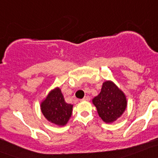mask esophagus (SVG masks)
<instances>
[{
    "label": "esophagus",
    "mask_w": 158,
    "mask_h": 158,
    "mask_svg": "<svg viewBox=\"0 0 158 158\" xmlns=\"http://www.w3.org/2000/svg\"><path fill=\"white\" fill-rule=\"evenodd\" d=\"M83 100H90V97L89 96H86L83 98Z\"/></svg>",
    "instance_id": "34e87169"
}]
</instances>
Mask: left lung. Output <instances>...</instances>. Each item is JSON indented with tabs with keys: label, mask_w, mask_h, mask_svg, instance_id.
Returning a JSON list of instances; mask_svg holds the SVG:
<instances>
[{
	"label": "left lung",
	"mask_w": 158,
	"mask_h": 158,
	"mask_svg": "<svg viewBox=\"0 0 158 158\" xmlns=\"http://www.w3.org/2000/svg\"><path fill=\"white\" fill-rule=\"evenodd\" d=\"M92 103L106 123H112L120 118L127 104L125 94L112 81L103 83L101 91L93 99Z\"/></svg>",
	"instance_id": "left-lung-1"
}]
</instances>
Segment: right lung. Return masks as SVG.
<instances>
[{"instance_id":"right-lung-1","label":"right lung","mask_w":158,"mask_h":158,"mask_svg":"<svg viewBox=\"0 0 158 158\" xmlns=\"http://www.w3.org/2000/svg\"><path fill=\"white\" fill-rule=\"evenodd\" d=\"M40 109L44 117L58 126H64L72 115L73 105L67 103L59 88L52 90L41 103Z\"/></svg>"}]
</instances>
